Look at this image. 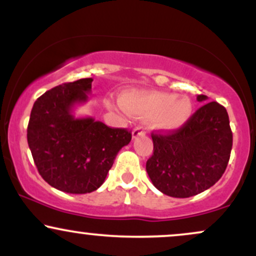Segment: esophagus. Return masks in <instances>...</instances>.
<instances>
[{"label": "esophagus", "mask_w": 256, "mask_h": 256, "mask_svg": "<svg viewBox=\"0 0 256 256\" xmlns=\"http://www.w3.org/2000/svg\"><path fill=\"white\" fill-rule=\"evenodd\" d=\"M144 128H140V126H138V128H134V131H132V138H137V137H140V136H143V134H144Z\"/></svg>", "instance_id": "esophagus-1"}]
</instances>
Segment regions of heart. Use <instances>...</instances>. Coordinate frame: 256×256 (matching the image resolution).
Returning a JSON list of instances; mask_svg holds the SVG:
<instances>
[{
    "instance_id": "heart-1",
    "label": "heart",
    "mask_w": 256,
    "mask_h": 256,
    "mask_svg": "<svg viewBox=\"0 0 256 256\" xmlns=\"http://www.w3.org/2000/svg\"><path fill=\"white\" fill-rule=\"evenodd\" d=\"M120 107L134 118L148 120L155 130L174 132L182 128L192 116V102L189 98L162 91L128 90L119 98ZM108 108H114L106 102Z\"/></svg>"
}]
</instances>
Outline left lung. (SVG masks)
Instances as JSON below:
<instances>
[{"instance_id": "obj_1", "label": "left lung", "mask_w": 256, "mask_h": 256, "mask_svg": "<svg viewBox=\"0 0 256 256\" xmlns=\"http://www.w3.org/2000/svg\"><path fill=\"white\" fill-rule=\"evenodd\" d=\"M207 96L198 95V101ZM154 152L146 170L158 190L171 198L195 196L213 186L224 174L232 149L228 112L208 102L189 122L171 134H152Z\"/></svg>"}]
</instances>
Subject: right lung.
<instances>
[{"instance_id": "obj_1", "label": "right lung", "mask_w": 256, "mask_h": 256, "mask_svg": "<svg viewBox=\"0 0 256 256\" xmlns=\"http://www.w3.org/2000/svg\"><path fill=\"white\" fill-rule=\"evenodd\" d=\"M92 78L52 88L37 98L28 126V143L38 172L49 185L86 194L104 184L116 154L131 140L126 128H108L91 116L76 118L88 101Z\"/></svg>"}]
</instances>
